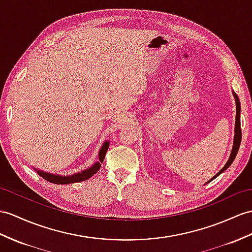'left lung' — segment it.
Returning <instances> with one entry per match:
<instances>
[{"mask_svg": "<svg viewBox=\"0 0 252 252\" xmlns=\"http://www.w3.org/2000/svg\"><path fill=\"white\" fill-rule=\"evenodd\" d=\"M233 96L235 98V105H236V116H235V127H234V140H233V146H232V151H231V154L230 157L228 159V161L224 164V167L219 171V172L213 176L212 179L208 181L207 183L212 182L214 179H216L218 175H220L221 173H223L224 171L228 169L230 165L232 164V162L234 161V159L237 155V152L239 149V145H241V141H242V129H241V102H239V99L237 95L233 92Z\"/></svg>", "mask_w": 252, "mask_h": 252, "instance_id": "left-lung-1", "label": "left lung"}]
</instances>
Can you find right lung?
<instances>
[{
  "label": "right lung",
  "instance_id": "1",
  "mask_svg": "<svg viewBox=\"0 0 252 252\" xmlns=\"http://www.w3.org/2000/svg\"><path fill=\"white\" fill-rule=\"evenodd\" d=\"M109 144H110L109 141H105L100 147L99 153H98V161H96L94 164H92L90 168L85 169L79 173H75L72 175H59V174H52L49 172H45V171L38 170L34 167H33V169L42 177V179H45L46 181L53 183V184H59V185H67V184L83 182L85 180H89L90 177H92L95 173H97L98 170L100 169V165H101L100 163H102L103 159H105L106 153L109 149Z\"/></svg>",
  "mask_w": 252,
  "mask_h": 252
}]
</instances>
